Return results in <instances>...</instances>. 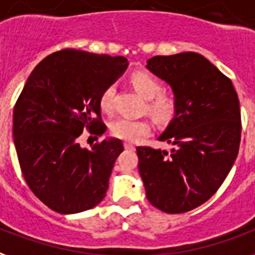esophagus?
I'll return each instance as SVG.
<instances>
[{"label": "esophagus", "instance_id": "1", "mask_svg": "<svg viewBox=\"0 0 255 255\" xmlns=\"http://www.w3.org/2000/svg\"><path fill=\"white\" fill-rule=\"evenodd\" d=\"M125 148L126 149H134L135 146L133 144H130V142H125Z\"/></svg>", "mask_w": 255, "mask_h": 255}]
</instances>
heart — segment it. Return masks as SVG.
Here are the masks:
<instances>
[{"instance_id":"1","label":"heart","mask_w":255,"mask_h":255,"mask_svg":"<svg viewBox=\"0 0 255 255\" xmlns=\"http://www.w3.org/2000/svg\"><path fill=\"white\" fill-rule=\"evenodd\" d=\"M130 81L135 91L142 98L148 99L146 109L157 122L166 124L175 117L178 111V102L171 94L161 92L163 85L156 77L146 72H135L131 74ZM114 94L115 87L109 85L100 95L99 106L106 114H111L114 111ZM110 131L120 140L137 141L141 137L149 134L150 124L146 120L118 118L110 124Z\"/></svg>"}]
</instances>
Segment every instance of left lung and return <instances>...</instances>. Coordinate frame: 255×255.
I'll list each match as a JSON object with an SVG mask.
<instances>
[{
    "label": "left lung",
    "mask_w": 255,
    "mask_h": 255,
    "mask_svg": "<svg viewBox=\"0 0 255 255\" xmlns=\"http://www.w3.org/2000/svg\"><path fill=\"white\" fill-rule=\"evenodd\" d=\"M146 68L172 87L178 111L159 137L170 152L137 146L146 198L166 213H185L211 198L228 175L242 121L232 81L197 53L156 55Z\"/></svg>",
    "instance_id": "8db88e82"
}]
</instances>
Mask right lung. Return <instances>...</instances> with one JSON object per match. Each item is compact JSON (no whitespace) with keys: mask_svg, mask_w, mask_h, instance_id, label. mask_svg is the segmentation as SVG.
<instances>
[{"mask_svg":"<svg viewBox=\"0 0 255 255\" xmlns=\"http://www.w3.org/2000/svg\"><path fill=\"white\" fill-rule=\"evenodd\" d=\"M124 57L76 49L50 54L33 69L13 111V137L27 185L58 213L88 211L106 197L118 138L80 146L84 130L106 131L99 98L128 68Z\"/></svg>","mask_w":255,"mask_h":255,"instance_id":"obj_1","label":"right lung"}]
</instances>
